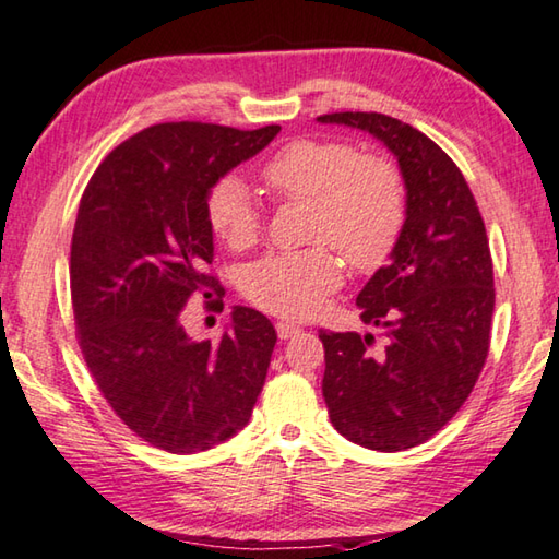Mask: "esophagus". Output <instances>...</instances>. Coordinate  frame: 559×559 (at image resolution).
Listing matches in <instances>:
<instances>
[{"instance_id":"esophagus-1","label":"esophagus","mask_w":559,"mask_h":559,"mask_svg":"<svg viewBox=\"0 0 559 559\" xmlns=\"http://www.w3.org/2000/svg\"><path fill=\"white\" fill-rule=\"evenodd\" d=\"M295 334H299V326L292 324V321H277V336L280 338H292Z\"/></svg>"}]
</instances>
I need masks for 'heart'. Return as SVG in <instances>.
Listing matches in <instances>:
<instances>
[{
    "instance_id": "1",
    "label": "heart",
    "mask_w": 559,
    "mask_h": 559,
    "mask_svg": "<svg viewBox=\"0 0 559 559\" xmlns=\"http://www.w3.org/2000/svg\"><path fill=\"white\" fill-rule=\"evenodd\" d=\"M262 181L282 199L311 205L309 240L319 242L297 252H270L242 272V295L270 314L314 317L344 280L332 247L356 270H376L403 233V176L388 159L360 156L346 142H289L262 166ZM205 218L233 250L258 240V209L235 176H225L209 191Z\"/></svg>"
}]
</instances>
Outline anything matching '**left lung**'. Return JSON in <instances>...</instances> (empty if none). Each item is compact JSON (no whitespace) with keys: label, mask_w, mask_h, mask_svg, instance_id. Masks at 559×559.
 Segmentation results:
<instances>
[{"label":"left lung","mask_w":559,"mask_h":559,"mask_svg":"<svg viewBox=\"0 0 559 559\" xmlns=\"http://www.w3.org/2000/svg\"><path fill=\"white\" fill-rule=\"evenodd\" d=\"M317 120L376 136L403 174V233L356 297L383 344L319 334L331 425L366 449L403 452L459 413L486 364L496 292L484 218L456 164L415 127L380 112Z\"/></svg>","instance_id":"1"}]
</instances>
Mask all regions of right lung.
Here are the masks:
<instances>
[{
	"label": "right lung",
	"instance_id": "1",
	"mask_svg": "<svg viewBox=\"0 0 559 559\" xmlns=\"http://www.w3.org/2000/svg\"><path fill=\"white\" fill-rule=\"evenodd\" d=\"M280 127H146L97 166L78 205L71 297L97 388L136 437L171 454L205 452L250 423L277 331L233 307L221 338H193L186 299L218 292L205 274L209 191L262 152Z\"/></svg>",
	"mask_w": 559,
	"mask_h": 559
}]
</instances>
